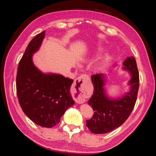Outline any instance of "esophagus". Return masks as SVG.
Instances as JSON below:
<instances>
[{
    "instance_id": "esophagus-1",
    "label": "esophagus",
    "mask_w": 156,
    "mask_h": 156,
    "mask_svg": "<svg viewBox=\"0 0 156 156\" xmlns=\"http://www.w3.org/2000/svg\"><path fill=\"white\" fill-rule=\"evenodd\" d=\"M89 80L87 75H82L75 80L73 87L75 91L79 94L77 98H75V100L77 103H83L85 101V83Z\"/></svg>"
}]
</instances>
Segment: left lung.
Returning a JSON list of instances; mask_svg holds the SVG:
<instances>
[{
	"mask_svg": "<svg viewBox=\"0 0 156 156\" xmlns=\"http://www.w3.org/2000/svg\"><path fill=\"white\" fill-rule=\"evenodd\" d=\"M123 64V68L129 71L132 77L129 82L130 91L122 98H108L103 88V75H92L94 92L88 103L92 107L94 114L87 120V126L92 133L103 134L112 131L124 123L133 109L139 87V71L133 56L127 57Z\"/></svg>",
	"mask_w": 156,
	"mask_h": 156,
	"instance_id": "obj_1",
	"label": "left lung"
}]
</instances>
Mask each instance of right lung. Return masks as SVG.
Segmentation results:
<instances>
[{"instance_id": "obj_1", "label": "right lung", "mask_w": 156, "mask_h": 156, "mask_svg": "<svg viewBox=\"0 0 156 156\" xmlns=\"http://www.w3.org/2000/svg\"><path fill=\"white\" fill-rule=\"evenodd\" d=\"M45 30L37 34L28 45L19 62L16 89L23 111L38 126L52 127L74 104L70 93L73 79L57 74L41 73L32 62V55L38 50Z\"/></svg>"}]
</instances>
